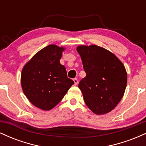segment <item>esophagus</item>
<instances>
[{
    "instance_id": "esophagus-1",
    "label": "esophagus",
    "mask_w": 146,
    "mask_h": 146,
    "mask_svg": "<svg viewBox=\"0 0 146 146\" xmlns=\"http://www.w3.org/2000/svg\"><path fill=\"white\" fill-rule=\"evenodd\" d=\"M73 82H74L75 85H77L78 84V79H77V78L73 79Z\"/></svg>"
}]
</instances>
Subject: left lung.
Instances as JSON below:
<instances>
[{
    "label": "left lung",
    "mask_w": 146,
    "mask_h": 146,
    "mask_svg": "<svg viewBox=\"0 0 146 146\" xmlns=\"http://www.w3.org/2000/svg\"><path fill=\"white\" fill-rule=\"evenodd\" d=\"M77 51L86 73L78 85L85 104L96 115L108 113L124 95L127 85L124 65L112 52L95 44L80 45Z\"/></svg>",
    "instance_id": "obj_1"
}]
</instances>
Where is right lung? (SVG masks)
<instances>
[{
	"label": "right lung",
	"instance_id": "right-lung-1",
	"mask_svg": "<svg viewBox=\"0 0 146 146\" xmlns=\"http://www.w3.org/2000/svg\"><path fill=\"white\" fill-rule=\"evenodd\" d=\"M64 50L62 46L48 45L36 53L22 70L23 93L40 109L50 110L54 108L74 84L60 62Z\"/></svg>",
	"mask_w": 146,
	"mask_h": 146
}]
</instances>
